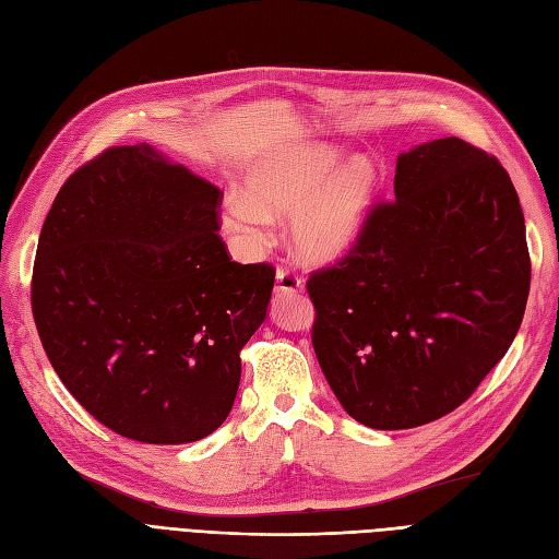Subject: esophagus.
I'll list each match as a JSON object with an SVG mask.
<instances>
[{
	"mask_svg": "<svg viewBox=\"0 0 559 559\" xmlns=\"http://www.w3.org/2000/svg\"><path fill=\"white\" fill-rule=\"evenodd\" d=\"M301 293V278L293 272V269L281 266L276 272V297H287Z\"/></svg>",
	"mask_w": 559,
	"mask_h": 559,
	"instance_id": "34e87169",
	"label": "esophagus"
}]
</instances>
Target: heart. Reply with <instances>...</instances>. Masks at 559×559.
I'll list each match as a JSON object with an SVG mask.
<instances>
[{"mask_svg":"<svg viewBox=\"0 0 559 559\" xmlns=\"http://www.w3.org/2000/svg\"><path fill=\"white\" fill-rule=\"evenodd\" d=\"M338 162L341 151L328 143H301L258 159L243 194L227 197L225 227L262 241L272 218L295 213L290 237L299 260L322 266L346 258L369 218L376 171L355 157L334 173Z\"/></svg>","mask_w":559,"mask_h":559,"instance_id":"heart-1","label":"heart"}]
</instances>
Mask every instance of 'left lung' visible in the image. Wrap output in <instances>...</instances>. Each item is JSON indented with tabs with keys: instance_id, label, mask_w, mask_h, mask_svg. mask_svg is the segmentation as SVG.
Returning a JSON list of instances; mask_svg holds the SVG:
<instances>
[{
	"instance_id": "8db88e82",
	"label": "left lung",
	"mask_w": 559,
	"mask_h": 559,
	"mask_svg": "<svg viewBox=\"0 0 559 559\" xmlns=\"http://www.w3.org/2000/svg\"><path fill=\"white\" fill-rule=\"evenodd\" d=\"M525 215L499 159L457 136L397 157L346 258L306 281L313 350L350 418L411 429L472 397L520 330Z\"/></svg>"
}]
</instances>
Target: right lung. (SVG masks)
Instances as JSON below:
<instances>
[{"mask_svg": "<svg viewBox=\"0 0 559 559\" xmlns=\"http://www.w3.org/2000/svg\"><path fill=\"white\" fill-rule=\"evenodd\" d=\"M221 200L136 143L79 167L46 215L34 322L64 388L120 437L190 443L229 416L276 272L227 255Z\"/></svg>", "mask_w": 559, "mask_h": 559, "instance_id": "1", "label": "right lung"}]
</instances>
